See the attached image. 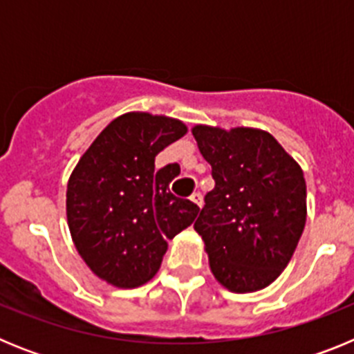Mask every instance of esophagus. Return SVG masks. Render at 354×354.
I'll return each mask as SVG.
<instances>
[{"instance_id":"obj_1","label":"esophagus","mask_w":354,"mask_h":354,"mask_svg":"<svg viewBox=\"0 0 354 354\" xmlns=\"http://www.w3.org/2000/svg\"><path fill=\"white\" fill-rule=\"evenodd\" d=\"M189 200H192L193 204H196V205H198V207H202V195H200L198 192H196V193H193V195L189 196Z\"/></svg>"}]
</instances>
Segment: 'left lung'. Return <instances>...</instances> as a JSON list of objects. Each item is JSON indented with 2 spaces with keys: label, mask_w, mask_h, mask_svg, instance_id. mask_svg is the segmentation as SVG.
I'll list each match as a JSON object with an SVG mask.
<instances>
[{
  "label": "left lung",
  "mask_w": 354,
  "mask_h": 354,
  "mask_svg": "<svg viewBox=\"0 0 354 354\" xmlns=\"http://www.w3.org/2000/svg\"><path fill=\"white\" fill-rule=\"evenodd\" d=\"M214 189L195 221L212 274L232 292H253L286 270L306 221L299 165L270 133L196 126Z\"/></svg>",
  "instance_id": "1"
}]
</instances>
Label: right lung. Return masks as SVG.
I'll return each instance as SVG.
<instances>
[{"label":"right lung","mask_w":354,"mask_h":354,"mask_svg":"<svg viewBox=\"0 0 354 354\" xmlns=\"http://www.w3.org/2000/svg\"><path fill=\"white\" fill-rule=\"evenodd\" d=\"M180 120L150 113L115 118L93 140L67 184V221L77 252L99 278L138 287L158 273L167 239L193 223L198 205L170 193L179 165L156 170Z\"/></svg>","instance_id":"obj_1"}]
</instances>
